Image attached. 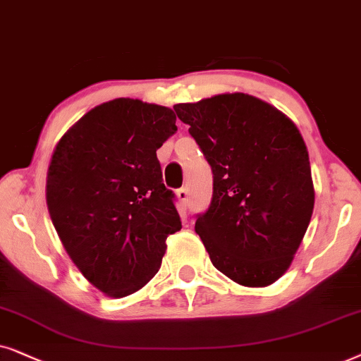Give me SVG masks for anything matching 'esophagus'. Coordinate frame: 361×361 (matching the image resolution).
I'll list each match as a JSON object with an SVG mask.
<instances>
[{
    "label": "esophagus",
    "instance_id": "34e87169",
    "mask_svg": "<svg viewBox=\"0 0 361 361\" xmlns=\"http://www.w3.org/2000/svg\"><path fill=\"white\" fill-rule=\"evenodd\" d=\"M188 196H190L188 188H180V190L176 191V198L180 200V203L183 204V206L188 204Z\"/></svg>",
    "mask_w": 361,
    "mask_h": 361
}]
</instances>
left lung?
<instances>
[{"instance_id": "obj_1", "label": "left lung", "mask_w": 361, "mask_h": 361, "mask_svg": "<svg viewBox=\"0 0 361 361\" xmlns=\"http://www.w3.org/2000/svg\"><path fill=\"white\" fill-rule=\"evenodd\" d=\"M175 112L213 170V200L195 224L211 262L244 287H267L290 267L315 191L295 123L254 95L219 94Z\"/></svg>"}]
</instances>
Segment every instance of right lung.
I'll list each match as a JSON object with an SVG mask.
<instances>
[{"label": "right lung", "instance_id": "right-lung-1", "mask_svg": "<svg viewBox=\"0 0 361 361\" xmlns=\"http://www.w3.org/2000/svg\"><path fill=\"white\" fill-rule=\"evenodd\" d=\"M163 105L114 99L89 110L57 142L46 178L52 224L95 289L122 299L161 266L181 229L157 150L176 132Z\"/></svg>", "mask_w": 361, "mask_h": 361}]
</instances>
